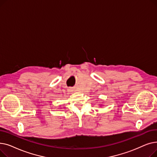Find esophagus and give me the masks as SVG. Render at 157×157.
Wrapping results in <instances>:
<instances>
[{"label": "esophagus", "instance_id": "obj_1", "mask_svg": "<svg viewBox=\"0 0 157 157\" xmlns=\"http://www.w3.org/2000/svg\"><path fill=\"white\" fill-rule=\"evenodd\" d=\"M67 91L69 92H72L73 91V88L72 87H69L67 88Z\"/></svg>", "mask_w": 157, "mask_h": 157}]
</instances>
